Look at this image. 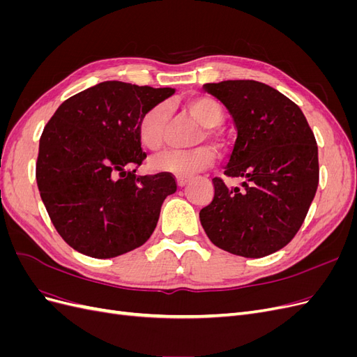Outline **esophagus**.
Here are the masks:
<instances>
[{
	"mask_svg": "<svg viewBox=\"0 0 357 357\" xmlns=\"http://www.w3.org/2000/svg\"><path fill=\"white\" fill-rule=\"evenodd\" d=\"M189 177H177V185L178 188H185L188 185Z\"/></svg>",
	"mask_w": 357,
	"mask_h": 357,
	"instance_id": "1",
	"label": "esophagus"
}]
</instances>
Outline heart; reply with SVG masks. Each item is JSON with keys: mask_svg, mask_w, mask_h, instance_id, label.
Instances as JSON below:
<instances>
[{"mask_svg": "<svg viewBox=\"0 0 357 357\" xmlns=\"http://www.w3.org/2000/svg\"><path fill=\"white\" fill-rule=\"evenodd\" d=\"M186 109L197 121L205 128L198 142L205 137H214L213 128L219 126L223 121L222 105L211 96H193L186 101ZM168 119V105L158 104L139 119L137 126V135L139 143L149 150L160 147L164 139V129ZM215 159L214 149L210 146H198L189 150H165L150 158L147 167L153 172H167V174L185 177L193 172L205 169L213 165Z\"/></svg>", "mask_w": 357, "mask_h": 357, "instance_id": "1", "label": "heart"}]
</instances>
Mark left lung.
<instances>
[{"mask_svg":"<svg viewBox=\"0 0 357 357\" xmlns=\"http://www.w3.org/2000/svg\"><path fill=\"white\" fill-rule=\"evenodd\" d=\"M231 113L236 139L225 176L213 178L214 198L199 211L210 241L243 257H264L286 244L304 223L319 185L314 134L299 107L255 80L204 84Z\"/></svg>","mask_w":357,"mask_h":357,"instance_id":"1","label":"left lung"}]
</instances>
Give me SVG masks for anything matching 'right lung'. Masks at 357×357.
I'll list each match as a JSON object with an SVG mask.
<instances>
[{
	"label": "right lung",
	"mask_w": 357,
	"mask_h": 357,
	"mask_svg": "<svg viewBox=\"0 0 357 357\" xmlns=\"http://www.w3.org/2000/svg\"><path fill=\"white\" fill-rule=\"evenodd\" d=\"M176 91L102 82L63 101L43 129L36 178L63 241L109 259L143 245L162 202L177 190L171 174L135 176L146 159L139 119Z\"/></svg>",
	"instance_id": "obj_1"
}]
</instances>
